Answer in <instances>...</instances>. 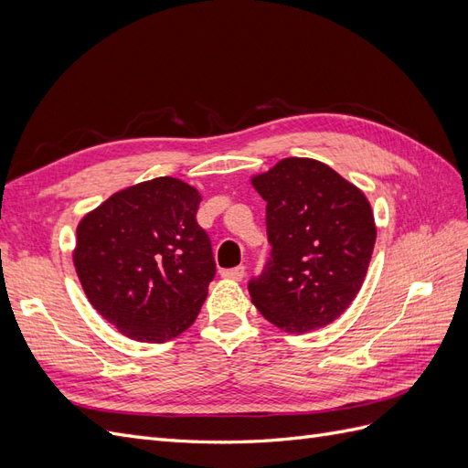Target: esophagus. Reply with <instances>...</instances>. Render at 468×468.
<instances>
[{
	"mask_svg": "<svg viewBox=\"0 0 468 468\" xmlns=\"http://www.w3.org/2000/svg\"><path fill=\"white\" fill-rule=\"evenodd\" d=\"M224 279H232V281H242L244 275H246V267L239 265V267H234V269H224V271L220 273Z\"/></svg>",
	"mask_w": 468,
	"mask_h": 468,
	"instance_id": "34e87169",
	"label": "esophagus"
}]
</instances>
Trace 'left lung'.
<instances>
[{
  "label": "left lung",
  "instance_id": "left-lung-1",
  "mask_svg": "<svg viewBox=\"0 0 468 468\" xmlns=\"http://www.w3.org/2000/svg\"><path fill=\"white\" fill-rule=\"evenodd\" d=\"M251 186L267 201L265 271L250 281L251 303L289 334L332 324L356 299L369 269L377 226L359 187L313 158H285Z\"/></svg>",
  "mask_w": 468,
  "mask_h": 468
}]
</instances>
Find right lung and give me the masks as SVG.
<instances>
[{
	"instance_id": "right-lung-1",
	"label": "right lung",
	"mask_w": 468,
	"mask_h": 468,
	"mask_svg": "<svg viewBox=\"0 0 468 468\" xmlns=\"http://www.w3.org/2000/svg\"><path fill=\"white\" fill-rule=\"evenodd\" d=\"M201 193L155 177L112 193L78 224L72 251L90 303L131 339L164 344L199 316L217 265L197 224Z\"/></svg>"
}]
</instances>
